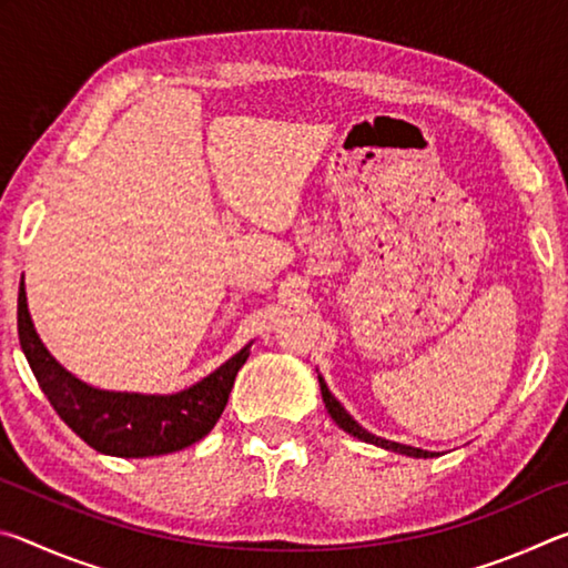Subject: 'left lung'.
I'll return each instance as SVG.
<instances>
[{"label": "left lung", "instance_id": "obj_1", "mask_svg": "<svg viewBox=\"0 0 568 568\" xmlns=\"http://www.w3.org/2000/svg\"><path fill=\"white\" fill-rule=\"evenodd\" d=\"M318 383H321V393H323L325 408H328L331 418L338 423V426L345 430V434L361 438V440H365V444H373V446H381V448H386V450H393V454H403V456H410V458H434V454H430V450L403 446V444H396V440H386V438H381V436L368 434V430H365L358 420H353L351 413L341 406V400L333 396V393L328 390V386H325L323 376H318Z\"/></svg>", "mask_w": 568, "mask_h": 568}]
</instances>
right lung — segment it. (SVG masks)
<instances>
[{
    "mask_svg": "<svg viewBox=\"0 0 568 568\" xmlns=\"http://www.w3.org/2000/svg\"><path fill=\"white\" fill-rule=\"evenodd\" d=\"M19 345L30 361L47 400L84 444L108 456L148 458L175 454L205 438L227 406L237 371L250 355V343L207 378L170 396L120 393L88 386L57 363L44 348L27 311L24 277L17 301Z\"/></svg>",
    "mask_w": 568,
    "mask_h": 568,
    "instance_id": "obj_1",
    "label": "right lung"
}]
</instances>
